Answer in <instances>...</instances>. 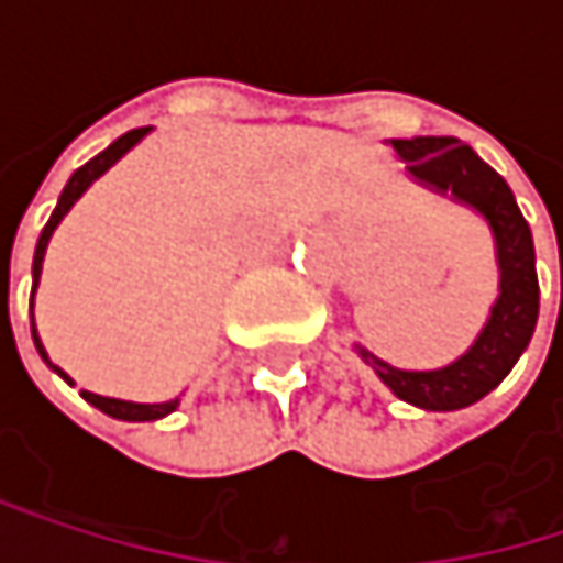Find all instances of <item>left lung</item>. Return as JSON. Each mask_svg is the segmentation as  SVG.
Here are the masks:
<instances>
[{"mask_svg":"<svg viewBox=\"0 0 563 563\" xmlns=\"http://www.w3.org/2000/svg\"><path fill=\"white\" fill-rule=\"evenodd\" d=\"M391 150L407 163V175L460 205L479 211L496 241L499 264V299L470 345L466 355L433 372H404L368 349L355 345L362 362L391 388L394 397L420 410H460L483 400L503 385L521 352L531 342L538 322V274H534V241L531 228L518 211L508 181L486 166L470 146L453 136H413L391 140Z\"/></svg>","mask_w":563,"mask_h":563,"instance_id":"obj_1","label":"left lung"}]
</instances>
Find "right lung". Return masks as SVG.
I'll return each instance as SVG.
<instances>
[{
    "mask_svg": "<svg viewBox=\"0 0 563 563\" xmlns=\"http://www.w3.org/2000/svg\"><path fill=\"white\" fill-rule=\"evenodd\" d=\"M150 133V126H140V130H130V133H123L117 143H110L100 156H93L90 163H84L80 169L74 172L70 178H67V185H64V191H60V198H57L55 211H52V218H48V224H45V231H42V238H38V244H35V261H32V302H35V289H38V280H42V264H45V251H48V241H52V234H55V228L60 224V218L74 208V201L103 175V172L110 169L113 163H120L143 136ZM32 339H35V349H38V355L48 362V368H55L57 375L67 382V385H74L57 365H52V358H48V352H45V345H42V339H38V329H35V316H32ZM80 397L87 400V404H93L97 410H103L107 417H117V420H159V417H166L172 413L175 407H178V397L175 400H166V404H136V400H120V397H100V394H90V391H80Z\"/></svg>",
    "mask_w": 563,
    "mask_h": 563,
    "instance_id": "right-lung-1",
    "label": "right lung"
}]
</instances>
